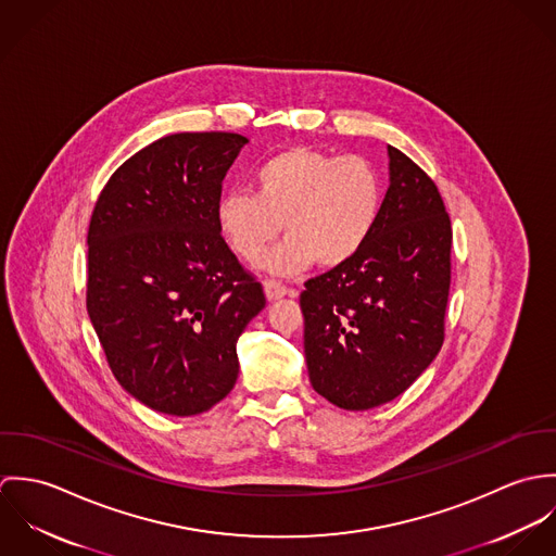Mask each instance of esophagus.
<instances>
[{
	"instance_id": "1",
	"label": "esophagus",
	"mask_w": 556,
	"mask_h": 556,
	"mask_svg": "<svg viewBox=\"0 0 556 556\" xmlns=\"http://www.w3.org/2000/svg\"><path fill=\"white\" fill-rule=\"evenodd\" d=\"M263 289H265V298L269 302H276V300H280V298H285L289 293V289L282 282H278V280H265Z\"/></svg>"
}]
</instances>
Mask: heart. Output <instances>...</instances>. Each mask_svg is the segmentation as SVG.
Wrapping results in <instances>:
<instances>
[{"label":"heart","mask_w":556,"mask_h":556,"mask_svg":"<svg viewBox=\"0 0 556 556\" xmlns=\"http://www.w3.org/2000/svg\"><path fill=\"white\" fill-rule=\"evenodd\" d=\"M254 194L227 192L216 205L218 231L243 261L278 276L340 267L370 241L383 210V177L364 156L289 148L252 170Z\"/></svg>","instance_id":"obj_1"}]
</instances>
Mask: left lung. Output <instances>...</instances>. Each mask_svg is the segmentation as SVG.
I'll return each mask as SVG.
<instances>
[{"label":"left lung","mask_w":556,"mask_h":556,"mask_svg":"<svg viewBox=\"0 0 556 556\" xmlns=\"http://www.w3.org/2000/svg\"><path fill=\"white\" fill-rule=\"evenodd\" d=\"M388 156L390 188L372 238L300 295L311 383L346 410L408 390L445 331L452 223L434 181L396 148Z\"/></svg>","instance_id":"8db88e82"}]
</instances>
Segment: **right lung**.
<instances>
[{
	"label": "right lung",
	"instance_id": "add662e5",
	"mask_svg": "<svg viewBox=\"0 0 556 556\" xmlns=\"http://www.w3.org/2000/svg\"><path fill=\"white\" fill-rule=\"evenodd\" d=\"M245 143L236 132L162 137L111 175L91 214L87 313L119 386L164 415L227 397L239 336L265 308L216 223Z\"/></svg>",
	"mask_w": 556,
	"mask_h": 556
}]
</instances>
